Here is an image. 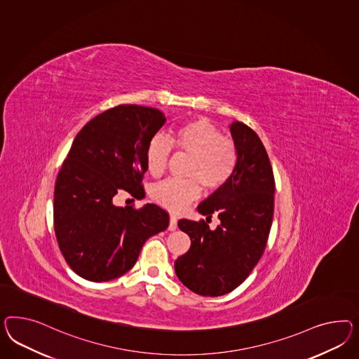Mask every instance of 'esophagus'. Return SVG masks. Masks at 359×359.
I'll return each instance as SVG.
<instances>
[{
  "instance_id": "1",
  "label": "esophagus",
  "mask_w": 359,
  "mask_h": 359,
  "mask_svg": "<svg viewBox=\"0 0 359 359\" xmlns=\"http://www.w3.org/2000/svg\"><path fill=\"white\" fill-rule=\"evenodd\" d=\"M177 229V218L175 215H170V224H168V230L175 231Z\"/></svg>"
}]
</instances>
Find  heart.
Here are the masks:
<instances>
[{
	"mask_svg": "<svg viewBox=\"0 0 359 359\" xmlns=\"http://www.w3.org/2000/svg\"><path fill=\"white\" fill-rule=\"evenodd\" d=\"M172 146L189 155L185 175L192 177H168L153 185L150 194L158 204L172 212L184 210L201 192V182L213 191L226 184L238 163V150L233 140L206 120H194L176 128L170 137H151L146 146V165L151 175L165 171Z\"/></svg>",
	"mask_w": 359,
	"mask_h": 359,
	"instance_id": "1",
	"label": "heart"
}]
</instances>
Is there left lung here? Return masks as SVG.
Instances as JSON below:
<instances>
[{
	"label": "left lung",
	"mask_w": 359,
	"mask_h": 359,
	"mask_svg": "<svg viewBox=\"0 0 359 359\" xmlns=\"http://www.w3.org/2000/svg\"><path fill=\"white\" fill-rule=\"evenodd\" d=\"M238 163L230 180L198 205V213L219 218L210 230L205 221L180 219L191 248L175 262V273L189 290L219 297L236 289L262 259L274 212V176L262 140L241 121L230 126Z\"/></svg>",
	"instance_id": "left-lung-1"
}]
</instances>
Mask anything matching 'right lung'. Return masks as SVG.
<instances>
[{
    "label": "right lung",
    "mask_w": 359,
    "mask_h": 359,
    "mask_svg": "<svg viewBox=\"0 0 359 359\" xmlns=\"http://www.w3.org/2000/svg\"><path fill=\"white\" fill-rule=\"evenodd\" d=\"M151 107L123 104L90 120L57 175L53 223L69 266L93 282L115 280L133 268L142 245L170 223L158 205L117 206V194L145 196L147 142L165 126Z\"/></svg>",
    "instance_id": "obj_1"
}]
</instances>
